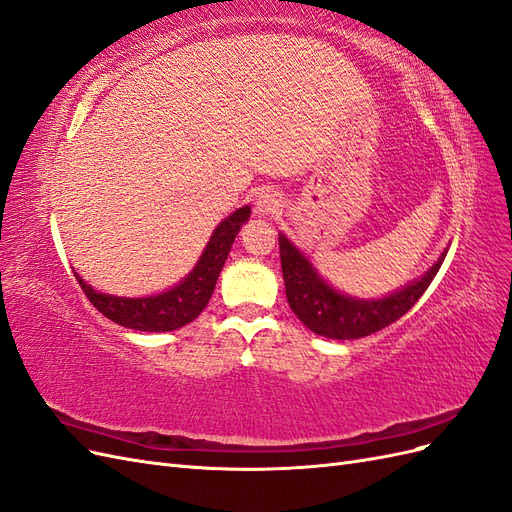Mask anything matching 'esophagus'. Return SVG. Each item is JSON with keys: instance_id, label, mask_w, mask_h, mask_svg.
<instances>
[{"instance_id": "1", "label": "esophagus", "mask_w": 512, "mask_h": 512, "mask_svg": "<svg viewBox=\"0 0 512 512\" xmlns=\"http://www.w3.org/2000/svg\"><path fill=\"white\" fill-rule=\"evenodd\" d=\"M280 198H277V194H273V192H260L258 196H256V203H254V209H256V213L258 215H262V218H265V215H273V213H277L280 211Z\"/></svg>"}]
</instances>
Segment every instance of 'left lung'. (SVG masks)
<instances>
[{"instance_id": "1", "label": "left lung", "mask_w": 512, "mask_h": 512, "mask_svg": "<svg viewBox=\"0 0 512 512\" xmlns=\"http://www.w3.org/2000/svg\"><path fill=\"white\" fill-rule=\"evenodd\" d=\"M446 252L423 277L384 299H354L322 280L297 247L280 235V258L288 305L309 331L329 339H359L389 327L423 297Z\"/></svg>"}]
</instances>
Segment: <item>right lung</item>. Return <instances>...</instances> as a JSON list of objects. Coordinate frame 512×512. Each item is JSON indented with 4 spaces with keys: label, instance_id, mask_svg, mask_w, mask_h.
Segmentation results:
<instances>
[{
    "label": "right lung",
    "instance_id": "right-lung-1",
    "mask_svg": "<svg viewBox=\"0 0 512 512\" xmlns=\"http://www.w3.org/2000/svg\"><path fill=\"white\" fill-rule=\"evenodd\" d=\"M250 207H241L213 230V235L205 247L203 256L196 262V267L183 277V280L166 292L153 294L143 299H126L113 297L91 288L76 275V282L87 294L102 316L113 320L121 327L134 331H175L192 322L207 307L215 282H218L220 271L228 258L232 243H235L237 232L250 220Z\"/></svg>",
    "mask_w": 512,
    "mask_h": 512
}]
</instances>
